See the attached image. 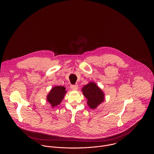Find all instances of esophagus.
<instances>
[{"label": "esophagus", "instance_id": "1", "mask_svg": "<svg viewBox=\"0 0 154 154\" xmlns=\"http://www.w3.org/2000/svg\"><path fill=\"white\" fill-rule=\"evenodd\" d=\"M70 87L73 90H77L78 89V85H77V84L72 85H70Z\"/></svg>", "mask_w": 154, "mask_h": 154}]
</instances>
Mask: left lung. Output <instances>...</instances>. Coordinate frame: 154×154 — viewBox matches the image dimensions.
<instances>
[{"instance_id":"1","label":"left lung","mask_w":154,"mask_h":154,"mask_svg":"<svg viewBox=\"0 0 154 154\" xmlns=\"http://www.w3.org/2000/svg\"><path fill=\"white\" fill-rule=\"evenodd\" d=\"M84 96L87 99V104L91 109H95L104 100V94L94 82H89L82 89Z\"/></svg>"}]
</instances>
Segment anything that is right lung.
<instances>
[{"instance_id": "right-lung-1", "label": "right lung", "mask_w": 154, "mask_h": 154, "mask_svg": "<svg viewBox=\"0 0 154 154\" xmlns=\"http://www.w3.org/2000/svg\"><path fill=\"white\" fill-rule=\"evenodd\" d=\"M65 89L62 86H56L51 90L47 99L53 107L59 105L63 100L66 93Z\"/></svg>"}]
</instances>
